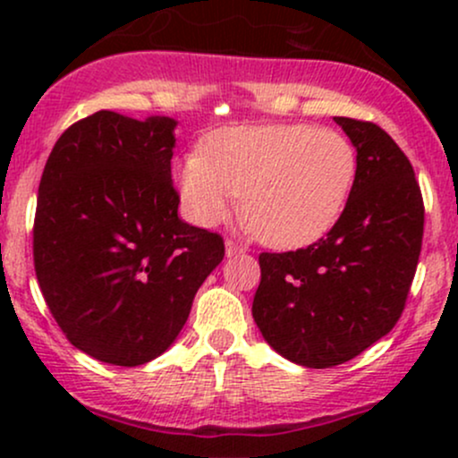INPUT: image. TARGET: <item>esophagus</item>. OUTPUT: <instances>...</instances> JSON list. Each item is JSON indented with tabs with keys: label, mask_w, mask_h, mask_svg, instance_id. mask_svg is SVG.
Wrapping results in <instances>:
<instances>
[{
	"label": "esophagus",
	"mask_w": 458,
	"mask_h": 458,
	"mask_svg": "<svg viewBox=\"0 0 458 458\" xmlns=\"http://www.w3.org/2000/svg\"><path fill=\"white\" fill-rule=\"evenodd\" d=\"M247 247L243 243H239V241H225V254L228 256H239V254H245Z\"/></svg>",
	"instance_id": "obj_1"
}]
</instances>
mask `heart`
I'll list each match as a JSON object with an SVG mask.
<instances>
[{"instance_id":"b5f03b06","label":"heart","mask_w":458,"mask_h":458,"mask_svg":"<svg viewBox=\"0 0 458 458\" xmlns=\"http://www.w3.org/2000/svg\"><path fill=\"white\" fill-rule=\"evenodd\" d=\"M357 174L346 135L312 124H245L211 135L178 165L189 217L204 228L241 204L254 233L276 247L312 243L338 222Z\"/></svg>"}]
</instances>
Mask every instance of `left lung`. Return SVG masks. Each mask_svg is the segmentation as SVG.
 <instances>
[{
  "mask_svg": "<svg viewBox=\"0 0 458 458\" xmlns=\"http://www.w3.org/2000/svg\"><path fill=\"white\" fill-rule=\"evenodd\" d=\"M357 174L334 228L297 251H262L254 314L262 338L308 368L344 364L390 334L411 288L424 234L413 167L375 123L334 118Z\"/></svg>",
  "mask_w": 458,
  "mask_h": 458,
  "instance_id": "1",
  "label": "left lung"
}]
</instances>
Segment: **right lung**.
<instances>
[{"label":"right lung","mask_w":458,"mask_h":458,"mask_svg":"<svg viewBox=\"0 0 458 458\" xmlns=\"http://www.w3.org/2000/svg\"><path fill=\"white\" fill-rule=\"evenodd\" d=\"M172 118L97 112L55 141L38 187L34 269L68 343L140 366L176 340L222 234L178 217Z\"/></svg>","instance_id":"obj_1"}]
</instances>
